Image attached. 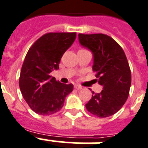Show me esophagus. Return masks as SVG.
<instances>
[{
	"label": "esophagus",
	"mask_w": 148,
	"mask_h": 148,
	"mask_svg": "<svg viewBox=\"0 0 148 148\" xmlns=\"http://www.w3.org/2000/svg\"><path fill=\"white\" fill-rule=\"evenodd\" d=\"M74 88L77 89H81L83 87H82L81 86H80V85H74Z\"/></svg>",
	"instance_id": "34e87169"
}]
</instances>
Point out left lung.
Wrapping results in <instances>:
<instances>
[{
  "label": "left lung",
  "instance_id": "obj_1",
  "mask_svg": "<svg viewBox=\"0 0 148 148\" xmlns=\"http://www.w3.org/2000/svg\"><path fill=\"white\" fill-rule=\"evenodd\" d=\"M80 45L92 53V71L102 91L94 93L86 104L89 113L99 117L112 116L127 100L131 86V71L122 47L103 34H78Z\"/></svg>",
  "mask_w": 148,
  "mask_h": 148
}]
</instances>
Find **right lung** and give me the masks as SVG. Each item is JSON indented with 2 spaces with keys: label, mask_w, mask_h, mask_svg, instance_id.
Here are the masks:
<instances>
[{
  "label": "right lung",
  "mask_w": 148,
  "mask_h": 148,
  "mask_svg": "<svg viewBox=\"0 0 148 148\" xmlns=\"http://www.w3.org/2000/svg\"><path fill=\"white\" fill-rule=\"evenodd\" d=\"M76 33H47L37 40L26 54L19 77V88L28 106L40 115H51L61 110L73 84H62L49 75L59 68L65 51Z\"/></svg>",
  "instance_id": "right-lung-1"
}]
</instances>
